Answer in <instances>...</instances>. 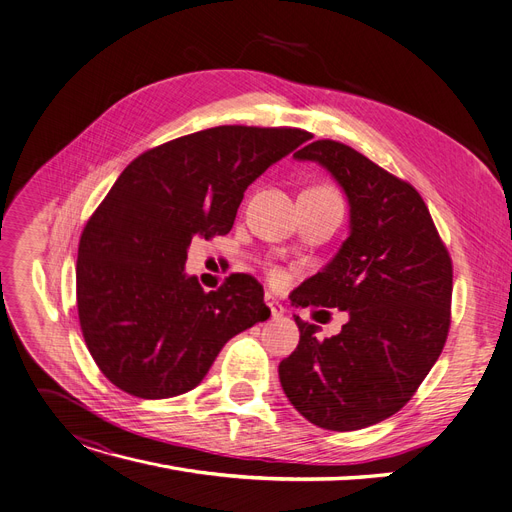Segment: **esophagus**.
I'll return each instance as SVG.
<instances>
[{"label":"esophagus","mask_w":512,"mask_h":512,"mask_svg":"<svg viewBox=\"0 0 512 512\" xmlns=\"http://www.w3.org/2000/svg\"><path fill=\"white\" fill-rule=\"evenodd\" d=\"M265 303H268V307H270V311H272V318L274 320H278V318H282L284 316V307L270 295V293H265Z\"/></svg>","instance_id":"34e87169"}]
</instances>
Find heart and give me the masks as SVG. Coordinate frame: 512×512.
<instances>
[{
    "label": "heart",
    "mask_w": 512,
    "mask_h": 512,
    "mask_svg": "<svg viewBox=\"0 0 512 512\" xmlns=\"http://www.w3.org/2000/svg\"><path fill=\"white\" fill-rule=\"evenodd\" d=\"M309 192H316V194H322V196H337L330 188H314V190H309Z\"/></svg>",
    "instance_id": "b5f03b06"
}]
</instances>
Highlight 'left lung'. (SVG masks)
<instances>
[{"mask_svg":"<svg viewBox=\"0 0 512 512\" xmlns=\"http://www.w3.org/2000/svg\"><path fill=\"white\" fill-rule=\"evenodd\" d=\"M293 157L324 167L347 196L349 236L307 278L295 307H337L335 337L299 316V345L280 362V385L301 416L330 431H358L402 410L446 345L452 261L420 194L335 140Z\"/></svg>","mask_w":512,"mask_h":512,"instance_id":"8db88e82","label":"left lung"}]
</instances>
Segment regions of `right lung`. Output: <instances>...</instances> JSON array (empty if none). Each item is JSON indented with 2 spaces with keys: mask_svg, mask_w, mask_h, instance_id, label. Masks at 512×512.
I'll return each instance as SVG.
<instances>
[{
  "mask_svg": "<svg viewBox=\"0 0 512 512\" xmlns=\"http://www.w3.org/2000/svg\"><path fill=\"white\" fill-rule=\"evenodd\" d=\"M309 138L293 127L221 125L125 167L77 257L83 339L110 383L142 399L182 395L232 337L270 318L253 276L205 293L184 265L190 242L228 234L244 190Z\"/></svg>",
  "mask_w": 512,
  "mask_h": 512,
  "instance_id": "1",
  "label": "right lung"
}]
</instances>
